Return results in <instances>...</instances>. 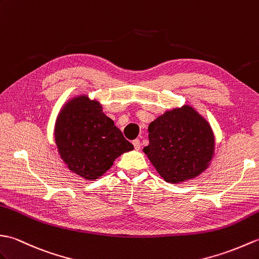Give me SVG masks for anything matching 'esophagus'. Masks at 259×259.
Returning a JSON list of instances; mask_svg holds the SVG:
<instances>
[{
	"mask_svg": "<svg viewBox=\"0 0 259 259\" xmlns=\"http://www.w3.org/2000/svg\"><path fill=\"white\" fill-rule=\"evenodd\" d=\"M133 145H134V148L136 149V151H139V149H140L141 146H142L140 140H134V141H133Z\"/></svg>",
	"mask_w": 259,
	"mask_h": 259,
	"instance_id": "34e87169",
	"label": "esophagus"
}]
</instances>
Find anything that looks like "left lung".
Returning a JSON list of instances; mask_svg holds the SVG:
<instances>
[{
  "instance_id": "1",
  "label": "left lung",
  "mask_w": 259,
  "mask_h": 259,
  "mask_svg": "<svg viewBox=\"0 0 259 259\" xmlns=\"http://www.w3.org/2000/svg\"><path fill=\"white\" fill-rule=\"evenodd\" d=\"M149 144L143 151L160 177L170 184L199 176L215 152L209 123L191 105L174 107L148 126Z\"/></svg>"
}]
</instances>
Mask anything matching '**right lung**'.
I'll return each mask as SVG.
<instances>
[{
  "mask_svg": "<svg viewBox=\"0 0 259 259\" xmlns=\"http://www.w3.org/2000/svg\"><path fill=\"white\" fill-rule=\"evenodd\" d=\"M54 141L67 168L86 181L100 178L115 159L134 149L103 112L101 103L86 94L63 104L55 120Z\"/></svg>",
  "mask_w": 259,
  "mask_h": 259,
  "instance_id": "obj_1",
  "label": "right lung"
}]
</instances>
